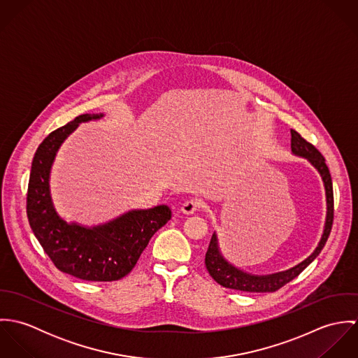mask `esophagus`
I'll list each match as a JSON object with an SVG mask.
<instances>
[{
  "label": "esophagus",
  "mask_w": 358,
  "mask_h": 358,
  "mask_svg": "<svg viewBox=\"0 0 358 358\" xmlns=\"http://www.w3.org/2000/svg\"><path fill=\"white\" fill-rule=\"evenodd\" d=\"M201 208V203L199 200H187L182 204V212L186 213V215H192V213H196L199 209Z\"/></svg>",
  "instance_id": "obj_1"
}]
</instances>
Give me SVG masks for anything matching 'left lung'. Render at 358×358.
Listing matches in <instances>:
<instances>
[{
	"instance_id": "left-lung-1",
	"label": "left lung",
	"mask_w": 358,
	"mask_h": 358,
	"mask_svg": "<svg viewBox=\"0 0 358 358\" xmlns=\"http://www.w3.org/2000/svg\"><path fill=\"white\" fill-rule=\"evenodd\" d=\"M291 148H292L294 154L307 158L318 169V172L321 173L322 180H324L328 209H327L325 229H324L321 241H320L318 247L315 248V251L308 256L306 260L299 263L298 266H295L287 271L277 273V274L252 275V274H248V273H244V271L236 268L234 266L229 264L222 257L219 252V248H217L216 234L213 233L209 247H208V251L205 254V266H206V270L210 274V277L224 288L245 291V292H275L277 289H280L281 287H284L285 284L292 281L295 277H298L306 268L307 266L321 252V250L324 248V245L329 237L332 223H334V189H332L331 173L325 164V158L311 143H308L306 139H303L302 135L299 132H296L295 129H291Z\"/></svg>"
}]
</instances>
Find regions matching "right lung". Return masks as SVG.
I'll return each instance as SVG.
<instances>
[{
    "instance_id": "right-lung-1",
    "label": "right lung",
    "mask_w": 358,
    "mask_h": 358,
    "mask_svg": "<svg viewBox=\"0 0 358 358\" xmlns=\"http://www.w3.org/2000/svg\"><path fill=\"white\" fill-rule=\"evenodd\" d=\"M101 117L81 114L43 141L33 158L26 197L30 227L52 263L85 281H115L129 274L154 233L171 219L166 205L131 210L94 229L67 224L57 216L48 186L55 154L80 122Z\"/></svg>"
}]
</instances>
